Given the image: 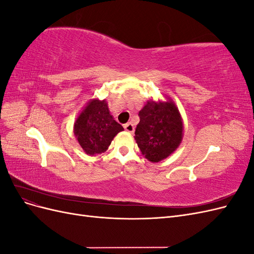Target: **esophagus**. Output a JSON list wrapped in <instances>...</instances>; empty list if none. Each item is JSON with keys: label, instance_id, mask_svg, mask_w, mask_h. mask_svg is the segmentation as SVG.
<instances>
[{"label": "esophagus", "instance_id": "1", "mask_svg": "<svg viewBox=\"0 0 254 254\" xmlns=\"http://www.w3.org/2000/svg\"><path fill=\"white\" fill-rule=\"evenodd\" d=\"M124 128H125V130H126L127 132L132 133L134 131V126H133L132 123H127V124H125Z\"/></svg>", "mask_w": 254, "mask_h": 254}]
</instances>
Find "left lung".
<instances>
[{
  "instance_id": "1",
  "label": "left lung",
  "mask_w": 254,
  "mask_h": 254,
  "mask_svg": "<svg viewBox=\"0 0 254 254\" xmlns=\"http://www.w3.org/2000/svg\"><path fill=\"white\" fill-rule=\"evenodd\" d=\"M140 123L134 140L144 158L152 163L170 157L179 147L183 137V120L171 97L158 102L149 99L139 112Z\"/></svg>"
}]
</instances>
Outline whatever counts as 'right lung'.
<instances>
[{"label": "right lung", "instance_id": "obj_1", "mask_svg": "<svg viewBox=\"0 0 254 254\" xmlns=\"http://www.w3.org/2000/svg\"><path fill=\"white\" fill-rule=\"evenodd\" d=\"M123 130V126L111 115L106 99H91L74 122V135L89 156L105 152L114 136Z\"/></svg>", "mask_w": 254, "mask_h": 254}]
</instances>
